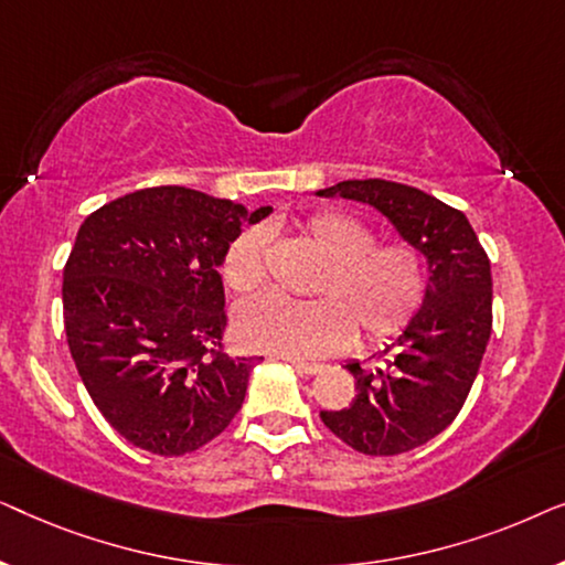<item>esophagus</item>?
Wrapping results in <instances>:
<instances>
[{
	"mask_svg": "<svg viewBox=\"0 0 565 565\" xmlns=\"http://www.w3.org/2000/svg\"><path fill=\"white\" fill-rule=\"evenodd\" d=\"M292 370H296V373H300V375H316V373H321L323 365H321V362H300V360H292Z\"/></svg>",
	"mask_w": 565,
	"mask_h": 565,
	"instance_id": "1",
	"label": "esophagus"
}]
</instances>
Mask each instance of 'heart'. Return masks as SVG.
Segmentation results:
<instances>
[{"instance_id": "b5f03b06", "label": "heart", "mask_w": 565, "mask_h": 565, "mask_svg": "<svg viewBox=\"0 0 565 565\" xmlns=\"http://www.w3.org/2000/svg\"><path fill=\"white\" fill-rule=\"evenodd\" d=\"M300 234L323 259L311 285L313 300L257 296L234 311V334L246 350L290 360L327 358L352 342L354 327L367 342L398 334L419 311L427 292V267L406 242L375 244L365 223L323 211L300 226ZM267 234L246 228L223 254L221 277L234 296L265 282Z\"/></svg>"}]
</instances>
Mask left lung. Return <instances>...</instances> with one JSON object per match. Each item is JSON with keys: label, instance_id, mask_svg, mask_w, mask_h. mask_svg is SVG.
<instances>
[{"label": "left lung", "instance_id": "8db88e82", "mask_svg": "<svg viewBox=\"0 0 565 565\" xmlns=\"http://www.w3.org/2000/svg\"><path fill=\"white\" fill-rule=\"evenodd\" d=\"M316 195L373 205L427 262V292L385 350V365L347 362L358 396L339 412H321L358 452H408L450 427L481 367L491 337L489 257L466 215L408 184L344 180Z\"/></svg>", "mask_w": 565, "mask_h": 565}]
</instances>
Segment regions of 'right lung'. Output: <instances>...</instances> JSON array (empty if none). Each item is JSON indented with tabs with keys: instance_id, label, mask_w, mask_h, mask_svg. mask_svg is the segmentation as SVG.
<instances>
[{
	"instance_id": "add662e5",
	"label": "right lung",
	"mask_w": 565,
	"mask_h": 565,
	"mask_svg": "<svg viewBox=\"0 0 565 565\" xmlns=\"http://www.w3.org/2000/svg\"><path fill=\"white\" fill-rule=\"evenodd\" d=\"M246 211L205 192L136 190L87 215L64 267V327L107 424L146 452L184 455L228 427L252 358L221 352V265Z\"/></svg>"
}]
</instances>
